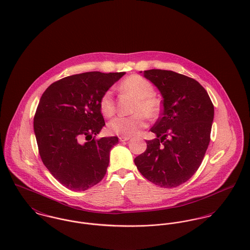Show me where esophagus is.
<instances>
[{
  "label": "esophagus",
  "instance_id": "esophagus-1",
  "mask_svg": "<svg viewBox=\"0 0 250 250\" xmlns=\"http://www.w3.org/2000/svg\"><path fill=\"white\" fill-rule=\"evenodd\" d=\"M120 141L121 142H126V141H128L129 140V137H120Z\"/></svg>",
  "mask_w": 250,
  "mask_h": 250
}]
</instances>
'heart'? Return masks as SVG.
I'll list each match as a JSON object with an SVG mask.
<instances>
[{
  "mask_svg": "<svg viewBox=\"0 0 250 250\" xmlns=\"http://www.w3.org/2000/svg\"><path fill=\"white\" fill-rule=\"evenodd\" d=\"M121 88L137 99L133 107L135 114L128 117H118L108 124L107 130L110 134L121 137H132L147 125L146 116L156 119L161 111L160 101L153 96L152 84L138 75L127 77L121 83ZM100 109L104 116L110 118L115 113L113 91L107 89L99 102Z\"/></svg>",
  "mask_w": 250,
  "mask_h": 250,
  "instance_id": "heart-1",
  "label": "heart"
}]
</instances>
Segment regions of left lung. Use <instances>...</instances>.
I'll return each instance as SVG.
<instances>
[{
	"label": "left lung",
	"mask_w": 250,
	"mask_h": 250,
	"mask_svg": "<svg viewBox=\"0 0 250 250\" xmlns=\"http://www.w3.org/2000/svg\"><path fill=\"white\" fill-rule=\"evenodd\" d=\"M142 73V72H141ZM163 97L161 117L151 127L156 138L134 159L150 182L174 188L189 180L200 166L210 142L214 105L194 79L166 70L144 71Z\"/></svg>",
	"instance_id": "1"
}]
</instances>
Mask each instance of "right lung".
<instances>
[{
    "label": "right lung",
    "mask_w": 250,
    "mask_h": 250,
    "mask_svg": "<svg viewBox=\"0 0 250 250\" xmlns=\"http://www.w3.org/2000/svg\"><path fill=\"white\" fill-rule=\"evenodd\" d=\"M125 73L88 72L51 84L34 115L40 157L53 176L72 191L98 184L109 165L116 136L96 139L105 125L99 102Z\"/></svg>",
    "instance_id": "add662e5"
}]
</instances>
